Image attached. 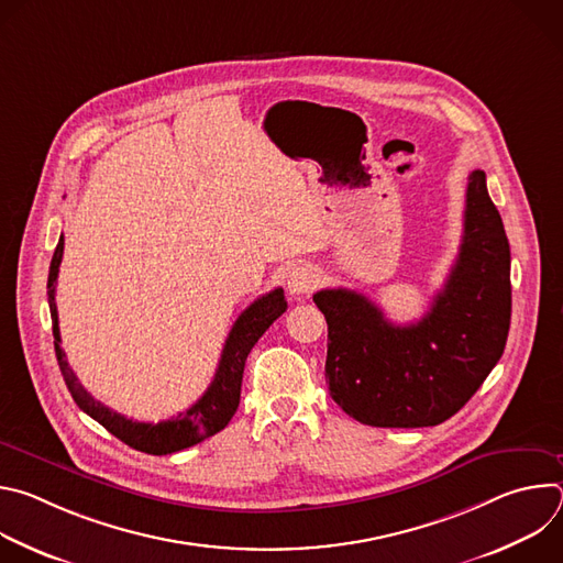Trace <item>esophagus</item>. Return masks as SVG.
Returning <instances> with one entry per match:
<instances>
[{
  "instance_id": "1",
  "label": "esophagus",
  "mask_w": 563,
  "mask_h": 563,
  "mask_svg": "<svg viewBox=\"0 0 563 563\" xmlns=\"http://www.w3.org/2000/svg\"><path fill=\"white\" fill-rule=\"evenodd\" d=\"M316 283H318V272L309 265H300L289 272L287 289L294 296H302V294H309L316 287Z\"/></svg>"
}]
</instances>
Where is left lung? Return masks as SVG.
Returning <instances> with one entry per match:
<instances>
[{"label": "left lung", "mask_w": 563, "mask_h": 563, "mask_svg": "<svg viewBox=\"0 0 563 563\" xmlns=\"http://www.w3.org/2000/svg\"><path fill=\"white\" fill-rule=\"evenodd\" d=\"M313 302L328 320L325 378L345 415L374 428L448 421L499 363L510 330V245L486 174L467 176L456 263L417 323L394 325L343 287Z\"/></svg>", "instance_id": "8db88e82"}]
</instances>
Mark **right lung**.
<instances>
[{
    "label": "right lung",
    "instance_id": "add662e5",
    "mask_svg": "<svg viewBox=\"0 0 563 563\" xmlns=\"http://www.w3.org/2000/svg\"><path fill=\"white\" fill-rule=\"evenodd\" d=\"M64 254V235H59V243L55 247L51 269H48V307H51V320H53V336H55V356L64 376V383L73 396L79 410H85L91 419H96L102 428H107L113 437L124 441L129 448L146 452V454H172L180 452L185 448H191L216 432L224 430L231 417L238 410L240 404V385H243V372L245 361L252 352V347L258 343V339L269 330L274 320L287 309V300L283 289H274L258 300H254L243 313L238 316L233 323L224 350L216 369V376L207 391L196 400V404L180 412L178 417L159 423H140L133 419H126L100 400H96L82 383L77 380L73 369L68 367L66 354L62 350L59 339V323H57V305H55V283L59 274V263Z\"/></svg>",
    "mask_w": 563,
    "mask_h": 563
}]
</instances>
